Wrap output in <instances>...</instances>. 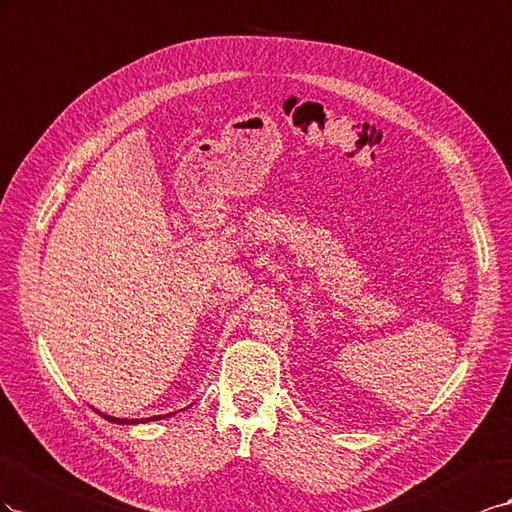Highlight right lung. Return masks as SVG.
<instances>
[{"instance_id":"1","label":"right lung","mask_w":512,"mask_h":512,"mask_svg":"<svg viewBox=\"0 0 512 512\" xmlns=\"http://www.w3.org/2000/svg\"><path fill=\"white\" fill-rule=\"evenodd\" d=\"M171 414H173V412H171ZM171 414H165V416H171ZM165 416H152V418H135V420H126V418H113V416L102 414V418H107V420H111V422H118V425H137V422H150V420H160V418H165Z\"/></svg>"}]
</instances>
